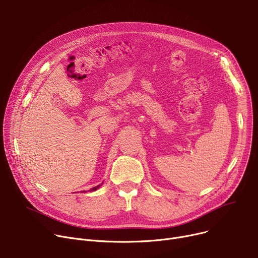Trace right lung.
I'll return each mask as SVG.
<instances>
[{
  "label": "right lung",
  "mask_w": 258,
  "mask_h": 258,
  "mask_svg": "<svg viewBox=\"0 0 258 258\" xmlns=\"http://www.w3.org/2000/svg\"><path fill=\"white\" fill-rule=\"evenodd\" d=\"M99 188V186H97V187H95V188H92V190H97Z\"/></svg>",
  "instance_id": "obj_1"
}]
</instances>
